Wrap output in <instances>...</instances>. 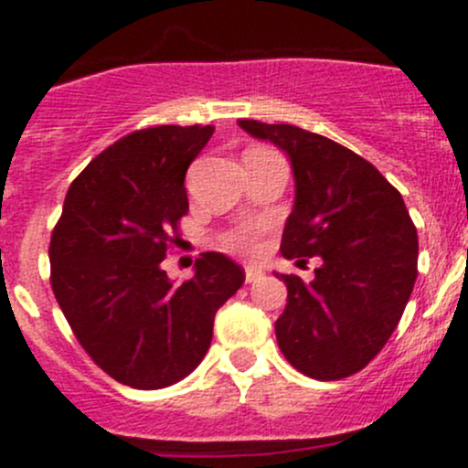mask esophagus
<instances>
[{
    "label": "esophagus",
    "mask_w": 468,
    "mask_h": 468,
    "mask_svg": "<svg viewBox=\"0 0 468 468\" xmlns=\"http://www.w3.org/2000/svg\"><path fill=\"white\" fill-rule=\"evenodd\" d=\"M244 278H247V282L261 281L262 267H258V264H247V267H244Z\"/></svg>",
    "instance_id": "1"
}]
</instances>
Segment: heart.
<instances>
[{"label":"heart","instance_id":"b5f03b06","mask_svg":"<svg viewBox=\"0 0 468 468\" xmlns=\"http://www.w3.org/2000/svg\"><path fill=\"white\" fill-rule=\"evenodd\" d=\"M258 239H261V226H242V229L226 235L224 244L230 251L251 253L258 249Z\"/></svg>","mask_w":468,"mask_h":468}]
</instances>
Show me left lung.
I'll return each instance as SVG.
<instances>
[{
	"mask_svg": "<svg viewBox=\"0 0 468 468\" xmlns=\"http://www.w3.org/2000/svg\"><path fill=\"white\" fill-rule=\"evenodd\" d=\"M238 124L292 165L294 206L281 253L322 258L310 282L281 273L287 305L278 346L310 378H346L378 356L400 322L417 281V229L400 192L346 146L292 124Z\"/></svg>",
	"mask_w": 468,
	"mask_h": 468,
	"instance_id": "obj_1",
	"label": "left lung"
}]
</instances>
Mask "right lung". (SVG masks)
Instances as JSON below:
<instances>
[{
  "mask_svg": "<svg viewBox=\"0 0 468 468\" xmlns=\"http://www.w3.org/2000/svg\"><path fill=\"white\" fill-rule=\"evenodd\" d=\"M212 126H154L117 140L74 178L51 233V290L79 344L111 378L163 389L210 348L215 314L244 282L204 253L174 285L160 267L187 212L186 172Z\"/></svg>",
  "mask_w": 468,
  "mask_h": 468,
  "instance_id": "add662e5",
  "label": "right lung"
}]
</instances>
